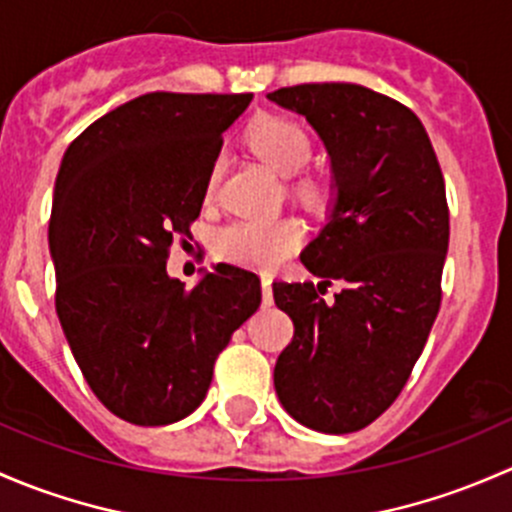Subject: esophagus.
<instances>
[{
    "instance_id": "obj_1",
    "label": "esophagus",
    "mask_w": 512,
    "mask_h": 512,
    "mask_svg": "<svg viewBox=\"0 0 512 512\" xmlns=\"http://www.w3.org/2000/svg\"><path fill=\"white\" fill-rule=\"evenodd\" d=\"M261 291H263V303H273L271 278H268V276H263V278H261Z\"/></svg>"
}]
</instances>
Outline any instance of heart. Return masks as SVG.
<instances>
[{
  "mask_svg": "<svg viewBox=\"0 0 512 512\" xmlns=\"http://www.w3.org/2000/svg\"><path fill=\"white\" fill-rule=\"evenodd\" d=\"M249 142L254 152L278 175L293 177L313 155V142L303 125L288 118H263L251 128ZM219 177V165L212 167L207 192ZM308 192H323V184L308 182ZM303 241V224L298 219H236L217 234V251L226 261L246 268L271 271L286 261Z\"/></svg>",
  "mask_w": 512,
  "mask_h": 512,
  "instance_id": "1",
  "label": "heart"
}]
</instances>
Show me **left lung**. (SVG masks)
Listing matches in <instances>:
<instances>
[{
    "label": "left lung",
    "instance_id": "8db88e82",
    "mask_svg": "<svg viewBox=\"0 0 512 512\" xmlns=\"http://www.w3.org/2000/svg\"><path fill=\"white\" fill-rule=\"evenodd\" d=\"M303 115L330 157V209L300 261L320 283H273L293 320L273 384L283 409L323 434L365 429L399 397L441 305L449 207L439 160L407 105L357 83L268 93ZM343 283L336 300L319 293Z\"/></svg>",
    "mask_w": 512,
    "mask_h": 512
}]
</instances>
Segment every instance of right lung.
<instances>
[{
    "mask_svg": "<svg viewBox=\"0 0 512 512\" xmlns=\"http://www.w3.org/2000/svg\"><path fill=\"white\" fill-rule=\"evenodd\" d=\"M251 98L145 93L63 152L49 221L56 313L88 387L130 424L192 414L231 333L261 305L244 268L217 263L192 291L167 273L172 241L202 212L221 135Z\"/></svg>",
    "mask_w": 512,
    "mask_h": 512,
    "instance_id": "right-lung-1",
    "label": "right lung"
}]
</instances>
